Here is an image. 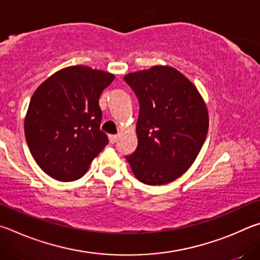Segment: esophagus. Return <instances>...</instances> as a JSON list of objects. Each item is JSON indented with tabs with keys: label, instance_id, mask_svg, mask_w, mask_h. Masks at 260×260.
Listing matches in <instances>:
<instances>
[{
	"label": "esophagus",
	"instance_id": "34e87169",
	"mask_svg": "<svg viewBox=\"0 0 260 260\" xmlns=\"http://www.w3.org/2000/svg\"><path fill=\"white\" fill-rule=\"evenodd\" d=\"M108 138H109V143L111 144H115L116 142H117V136L116 135H109L108 136Z\"/></svg>",
	"mask_w": 260,
	"mask_h": 260
}]
</instances>
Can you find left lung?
Listing matches in <instances>:
<instances>
[{"instance_id": "8db88e82", "label": "left lung", "mask_w": 260, "mask_h": 260, "mask_svg": "<svg viewBox=\"0 0 260 260\" xmlns=\"http://www.w3.org/2000/svg\"><path fill=\"white\" fill-rule=\"evenodd\" d=\"M124 81L139 100L138 146L125 158L142 183H171L193 165L207 138L206 104L192 82L169 66L130 73Z\"/></svg>"}]
</instances>
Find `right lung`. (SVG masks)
I'll list each match as a JSON object with an SVG mask.
<instances>
[{
    "mask_svg": "<svg viewBox=\"0 0 260 260\" xmlns=\"http://www.w3.org/2000/svg\"><path fill=\"white\" fill-rule=\"evenodd\" d=\"M115 76L88 66L58 71L35 90L25 137L35 162L61 181L81 178L108 144L100 130L99 97Z\"/></svg>",
    "mask_w": 260,
    "mask_h": 260,
    "instance_id": "obj_1",
    "label": "right lung"
}]
</instances>
